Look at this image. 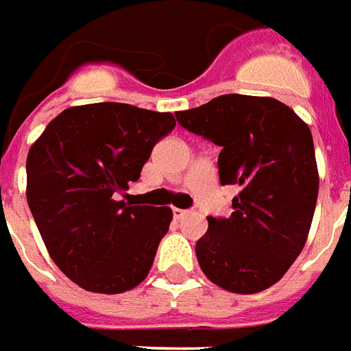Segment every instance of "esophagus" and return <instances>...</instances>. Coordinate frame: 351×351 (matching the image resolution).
Listing matches in <instances>:
<instances>
[{"instance_id": "obj_1", "label": "esophagus", "mask_w": 351, "mask_h": 351, "mask_svg": "<svg viewBox=\"0 0 351 351\" xmlns=\"http://www.w3.org/2000/svg\"><path fill=\"white\" fill-rule=\"evenodd\" d=\"M187 213H189L187 210H180V208H173V217H176V219H183V217H185Z\"/></svg>"}]
</instances>
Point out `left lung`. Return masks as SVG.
<instances>
[{
    "label": "left lung",
    "instance_id": "8db88e82",
    "mask_svg": "<svg viewBox=\"0 0 351 351\" xmlns=\"http://www.w3.org/2000/svg\"><path fill=\"white\" fill-rule=\"evenodd\" d=\"M178 123L219 145L221 185H238L230 217H208L196 259L230 293L268 289L306 243L319 176L308 124L282 101L223 94L178 111Z\"/></svg>",
    "mask_w": 351,
    "mask_h": 351
}]
</instances>
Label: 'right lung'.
Listing matches in <instances>:
<instances>
[{"label": "right lung", "instance_id": "add662e5", "mask_svg": "<svg viewBox=\"0 0 351 351\" xmlns=\"http://www.w3.org/2000/svg\"><path fill=\"white\" fill-rule=\"evenodd\" d=\"M171 113L117 101L64 109L26 160V198L51 259L79 287L117 295L153 267L170 208L134 206L117 193L140 180Z\"/></svg>", "mask_w": 351, "mask_h": 351}]
</instances>
